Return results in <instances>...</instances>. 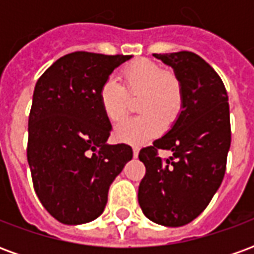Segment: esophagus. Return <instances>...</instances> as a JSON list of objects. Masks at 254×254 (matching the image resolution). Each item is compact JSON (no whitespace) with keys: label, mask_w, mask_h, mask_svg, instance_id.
<instances>
[{"label":"esophagus","mask_w":254,"mask_h":254,"mask_svg":"<svg viewBox=\"0 0 254 254\" xmlns=\"http://www.w3.org/2000/svg\"><path fill=\"white\" fill-rule=\"evenodd\" d=\"M133 156H134V158H137V156H138V148H137V147H133Z\"/></svg>","instance_id":"obj_1"}]
</instances>
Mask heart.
Returning a JSON list of instances; mask_svg holds the SVG:
<instances>
[{
    "label": "heart",
    "instance_id": "obj_1",
    "mask_svg": "<svg viewBox=\"0 0 254 254\" xmlns=\"http://www.w3.org/2000/svg\"><path fill=\"white\" fill-rule=\"evenodd\" d=\"M124 88L114 77L106 78L99 88V103L111 122L127 116V95L140 94V116L127 118L116 127V137L127 144H143L162 132L165 121L170 124L182 107V85L173 72L163 70L159 64L140 58L122 69Z\"/></svg>",
    "mask_w": 254,
    "mask_h": 254
}]
</instances>
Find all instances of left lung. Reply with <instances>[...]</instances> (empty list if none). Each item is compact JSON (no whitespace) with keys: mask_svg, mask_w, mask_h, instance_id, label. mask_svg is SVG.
Wrapping results in <instances>:
<instances>
[{"mask_svg":"<svg viewBox=\"0 0 254 254\" xmlns=\"http://www.w3.org/2000/svg\"><path fill=\"white\" fill-rule=\"evenodd\" d=\"M154 57L173 67L184 100L170 130L138 154L145 166L138 204L149 220L180 227L207 208L223 181L231 144L229 96L218 73L194 53ZM159 149L173 155L162 161Z\"/></svg>","mask_w":254,"mask_h":254,"instance_id":"obj_1","label":"left lung"}]
</instances>
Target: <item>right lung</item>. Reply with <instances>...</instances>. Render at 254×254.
I'll return each instance as SVG.
<instances>
[{
  "mask_svg": "<svg viewBox=\"0 0 254 254\" xmlns=\"http://www.w3.org/2000/svg\"><path fill=\"white\" fill-rule=\"evenodd\" d=\"M130 58L74 52L36 81L27 159L42 205L61 223L98 218L109 188L133 158L127 144H107L111 124L98 95L113 70Z\"/></svg>",
  "mask_w": 254,
  "mask_h": 254,
  "instance_id": "right-lung-1",
  "label": "right lung"
}]
</instances>
